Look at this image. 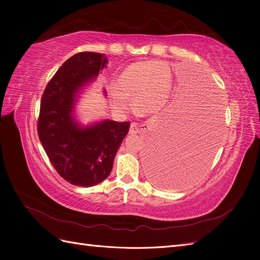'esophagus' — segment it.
<instances>
[{
	"instance_id": "obj_1",
	"label": "esophagus",
	"mask_w": 260,
	"mask_h": 260,
	"mask_svg": "<svg viewBox=\"0 0 260 260\" xmlns=\"http://www.w3.org/2000/svg\"><path fill=\"white\" fill-rule=\"evenodd\" d=\"M143 127H144V125H142V124H139L137 122H133L130 125V133H131V135H136V133H141L145 129Z\"/></svg>"
}]
</instances>
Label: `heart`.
Returning a JSON list of instances; mask_svg holds the SVG:
<instances>
[{"instance_id":"obj_1","label":"heart","mask_w":260,"mask_h":260,"mask_svg":"<svg viewBox=\"0 0 260 260\" xmlns=\"http://www.w3.org/2000/svg\"><path fill=\"white\" fill-rule=\"evenodd\" d=\"M171 70L162 61L149 60L133 62L118 77L112 91L116 106L127 109L135 98L138 111L155 114L166 106L171 93Z\"/></svg>"}]
</instances>
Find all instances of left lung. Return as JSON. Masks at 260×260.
Returning <instances> with one entry per match:
<instances>
[{
  "label": "left lung",
  "mask_w": 260,
  "mask_h": 260,
  "mask_svg": "<svg viewBox=\"0 0 260 260\" xmlns=\"http://www.w3.org/2000/svg\"><path fill=\"white\" fill-rule=\"evenodd\" d=\"M193 100L168 113L152 139L147 174L165 188H181L193 183L210 162L220 138L222 107L207 82Z\"/></svg>",
  "instance_id": "left-lung-1"
}]
</instances>
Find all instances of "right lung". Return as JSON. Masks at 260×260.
Masks as SVG:
<instances>
[{
    "label": "right lung",
    "mask_w": 260,
    "mask_h": 260,
    "mask_svg": "<svg viewBox=\"0 0 260 260\" xmlns=\"http://www.w3.org/2000/svg\"><path fill=\"white\" fill-rule=\"evenodd\" d=\"M106 62L101 53L75 54L52 77L41 98L39 139L57 174L78 186L99 184L109 176L130 128L129 121L104 120L81 129L70 115L78 90L98 76Z\"/></svg>",
    "instance_id": "add662e5"
}]
</instances>
